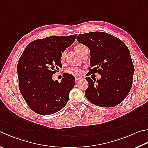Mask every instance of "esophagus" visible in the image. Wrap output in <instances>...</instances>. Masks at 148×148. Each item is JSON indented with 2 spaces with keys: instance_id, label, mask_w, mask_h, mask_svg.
Returning <instances> with one entry per match:
<instances>
[{
  "instance_id": "34e87169",
  "label": "esophagus",
  "mask_w": 148,
  "mask_h": 148,
  "mask_svg": "<svg viewBox=\"0 0 148 148\" xmlns=\"http://www.w3.org/2000/svg\"><path fill=\"white\" fill-rule=\"evenodd\" d=\"M75 79H76V81H78V80L82 79V77L81 76H76V77H75Z\"/></svg>"
}]
</instances>
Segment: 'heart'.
Masks as SVG:
<instances>
[{
	"instance_id": "b5f03b06",
	"label": "heart",
	"mask_w": 148,
	"mask_h": 148,
	"mask_svg": "<svg viewBox=\"0 0 148 148\" xmlns=\"http://www.w3.org/2000/svg\"><path fill=\"white\" fill-rule=\"evenodd\" d=\"M86 48H87V47L85 46V45H83V44H79V45H77L76 47H75V50H76V52L79 53L80 55L82 53V52H83V50ZM65 52H63L61 53V60H63L65 57ZM68 72L69 73L71 74H73V75H79L82 74V70L79 69L78 68H76V67H72V68H70L68 70Z\"/></svg>"
}]
</instances>
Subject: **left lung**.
Segmentation results:
<instances>
[{
    "mask_svg": "<svg viewBox=\"0 0 148 148\" xmlns=\"http://www.w3.org/2000/svg\"><path fill=\"white\" fill-rule=\"evenodd\" d=\"M76 39L90 50L89 72L101 76L96 81L86 77L88 87L85 97L90 103L103 107L120 103L132 87L135 71L127 46L117 37L101 32L79 34Z\"/></svg>",
    "mask_w": 148,
    "mask_h": 148,
    "instance_id": "8db88e82",
    "label": "left lung"
}]
</instances>
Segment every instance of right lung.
Instances as JSON below:
<instances>
[{"label": "right lung", "instance_id": "obj_1", "mask_svg": "<svg viewBox=\"0 0 148 148\" xmlns=\"http://www.w3.org/2000/svg\"><path fill=\"white\" fill-rule=\"evenodd\" d=\"M77 35L50 36L35 40L26 46L17 64L18 88L32 111L49 115L60 111L69 101L75 85L73 75L66 74L61 82L52 75L62 66L61 56L73 44Z\"/></svg>", "mask_w": 148, "mask_h": 148}]
</instances>
